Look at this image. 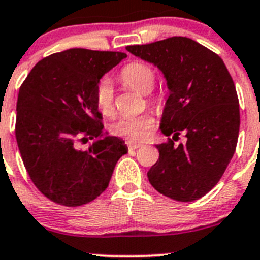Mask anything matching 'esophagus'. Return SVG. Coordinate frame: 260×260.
<instances>
[{
	"instance_id": "obj_1",
	"label": "esophagus",
	"mask_w": 260,
	"mask_h": 260,
	"mask_svg": "<svg viewBox=\"0 0 260 260\" xmlns=\"http://www.w3.org/2000/svg\"><path fill=\"white\" fill-rule=\"evenodd\" d=\"M127 146L129 150H135L137 147H141L142 144L141 142H135V141H127Z\"/></svg>"
}]
</instances>
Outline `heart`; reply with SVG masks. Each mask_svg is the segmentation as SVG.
I'll use <instances>...</instances> for the list:
<instances>
[{
  "instance_id": "b5f03b06",
  "label": "heart",
  "mask_w": 260,
  "mask_h": 260,
  "mask_svg": "<svg viewBox=\"0 0 260 260\" xmlns=\"http://www.w3.org/2000/svg\"><path fill=\"white\" fill-rule=\"evenodd\" d=\"M120 80L125 86L133 90H137L141 94H146L147 102L159 104L156 95L149 93L155 86V71L149 64L141 62L128 63L120 71ZM95 105L100 113L104 116H113L115 111L114 105V88L109 79H104L95 88ZM154 124L153 114L146 111L140 115L123 116L110 125V132L118 137H124L131 141H139L145 139Z\"/></svg>"
}]
</instances>
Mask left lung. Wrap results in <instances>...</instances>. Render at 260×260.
Instances as JSON below:
<instances>
[{"instance_id": "left-lung-1", "label": "left lung", "mask_w": 260, "mask_h": 260, "mask_svg": "<svg viewBox=\"0 0 260 260\" xmlns=\"http://www.w3.org/2000/svg\"><path fill=\"white\" fill-rule=\"evenodd\" d=\"M125 49L158 67L170 90L159 129L172 139L156 145L149 181L171 200H200L221 179L237 145L240 105L232 76L219 55L188 37ZM180 133L187 141L176 145Z\"/></svg>"}]
</instances>
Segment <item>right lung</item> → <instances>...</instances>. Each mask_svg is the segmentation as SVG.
I'll list each match as a JSON object with an SVG mask.
<instances>
[{"label": "right lung", "instance_id": "add662e5", "mask_svg": "<svg viewBox=\"0 0 260 260\" xmlns=\"http://www.w3.org/2000/svg\"><path fill=\"white\" fill-rule=\"evenodd\" d=\"M127 57L120 51L69 49L40 60L23 81L15 137L36 188L58 205L92 202L109 186L127 154L124 141L104 133L95 88ZM95 141L86 149L80 142Z\"/></svg>", "mask_w": 260, "mask_h": 260}]
</instances>
